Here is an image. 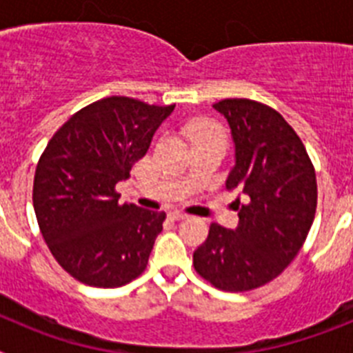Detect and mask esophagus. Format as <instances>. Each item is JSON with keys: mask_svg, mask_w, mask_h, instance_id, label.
<instances>
[{"mask_svg": "<svg viewBox=\"0 0 353 353\" xmlns=\"http://www.w3.org/2000/svg\"><path fill=\"white\" fill-rule=\"evenodd\" d=\"M168 215H170V219H173V221H182V219H187V217H189V215L183 214V212H179V210H171Z\"/></svg>", "mask_w": 353, "mask_h": 353, "instance_id": "34e87169", "label": "esophagus"}]
</instances>
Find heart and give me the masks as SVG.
<instances>
[{
	"mask_svg": "<svg viewBox=\"0 0 353 353\" xmlns=\"http://www.w3.org/2000/svg\"><path fill=\"white\" fill-rule=\"evenodd\" d=\"M185 132L191 139L192 145H198V143L203 141H223L226 143V138H224V132L221 129V125H217L215 121L210 120H194L189 121L185 127Z\"/></svg>",
	"mask_w": 353,
	"mask_h": 353,
	"instance_id": "b5f03b06",
	"label": "heart"
}]
</instances>
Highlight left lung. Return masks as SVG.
<instances>
[{
  "instance_id": "obj_1",
  "label": "left lung",
  "mask_w": 353,
  "mask_h": 353,
  "mask_svg": "<svg viewBox=\"0 0 353 353\" xmlns=\"http://www.w3.org/2000/svg\"><path fill=\"white\" fill-rule=\"evenodd\" d=\"M235 143L226 189L245 196L239 226L212 223L192 254L194 270L215 288L249 292L276 279L304 245L316 212V174L304 143L270 105L249 99L214 104Z\"/></svg>"
}]
</instances>
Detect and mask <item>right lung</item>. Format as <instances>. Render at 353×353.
Segmentation results:
<instances>
[{
	"label": "right lung",
	"instance_id": "obj_1",
	"mask_svg": "<svg viewBox=\"0 0 353 353\" xmlns=\"http://www.w3.org/2000/svg\"><path fill=\"white\" fill-rule=\"evenodd\" d=\"M174 109L105 97L56 130L37 164L33 207L49 251L74 279L117 288L141 276L164 212L120 205L117 183Z\"/></svg>",
	"mask_w": 353,
	"mask_h": 353
}]
</instances>
